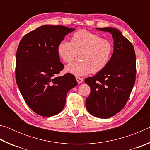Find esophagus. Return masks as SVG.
I'll return each mask as SVG.
<instances>
[{
	"label": "esophagus",
	"instance_id": "1",
	"mask_svg": "<svg viewBox=\"0 0 150 150\" xmlns=\"http://www.w3.org/2000/svg\"><path fill=\"white\" fill-rule=\"evenodd\" d=\"M76 80H77V83H79V84H81V83H82L83 82V79L81 78V77H76Z\"/></svg>",
	"mask_w": 150,
	"mask_h": 150
}]
</instances>
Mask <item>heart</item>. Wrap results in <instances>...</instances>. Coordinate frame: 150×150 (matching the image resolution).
Returning a JSON list of instances; mask_svg holds the SVG:
<instances>
[{
	"mask_svg": "<svg viewBox=\"0 0 150 150\" xmlns=\"http://www.w3.org/2000/svg\"><path fill=\"white\" fill-rule=\"evenodd\" d=\"M112 50L110 41L85 30L75 32L71 42L65 40L61 42L57 49L59 56L65 62H71L77 53H80L81 61L70 63L65 67L66 73L75 76L101 71L108 65Z\"/></svg>",
	"mask_w": 150,
	"mask_h": 150,
	"instance_id": "b5f03b06",
	"label": "heart"
}]
</instances>
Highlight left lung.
<instances>
[{"label":"left lung","instance_id":"left-lung-1","mask_svg":"<svg viewBox=\"0 0 150 150\" xmlns=\"http://www.w3.org/2000/svg\"><path fill=\"white\" fill-rule=\"evenodd\" d=\"M110 32L114 40L112 55L108 65L93 77L86 78L91 93L85 105L91 115L108 118L125 106L136 80V55L132 43L115 28H96Z\"/></svg>","mask_w":150,"mask_h":150}]
</instances>
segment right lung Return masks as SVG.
I'll return each instance as SVG.
<instances>
[{"mask_svg": "<svg viewBox=\"0 0 150 150\" xmlns=\"http://www.w3.org/2000/svg\"><path fill=\"white\" fill-rule=\"evenodd\" d=\"M74 28L44 25L22 38L16 55V80L25 102L42 116L59 114L67 92L77 85L75 76L57 75L64 67L57 46Z\"/></svg>", "mask_w": 150, "mask_h": 150, "instance_id": "obj_1", "label": "right lung"}]
</instances>
